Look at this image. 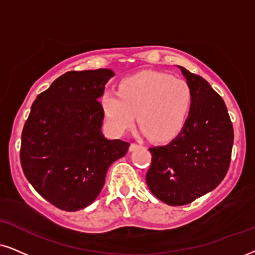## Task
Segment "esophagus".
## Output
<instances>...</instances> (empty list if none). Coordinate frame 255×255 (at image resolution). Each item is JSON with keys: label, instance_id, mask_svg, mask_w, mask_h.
<instances>
[{"label": "esophagus", "instance_id": "34e87169", "mask_svg": "<svg viewBox=\"0 0 255 255\" xmlns=\"http://www.w3.org/2000/svg\"><path fill=\"white\" fill-rule=\"evenodd\" d=\"M138 147H140V144H137V143H130L129 151H133V150H135V149H136V148H138Z\"/></svg>", "mask_w": 255, "mask_h": 255}]
</instances>
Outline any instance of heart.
I'll use <instances>...</instances> for the list:
<instances>
[{
    "label": "heart",
    "mask_w": 255,
    "mask_h": 255,
    "mask_svg": "<svg viewBox=\"0 0 255 255\" xmlns=\"http://www.w3.org/2000/svg\"><path fill=\"white\" fill-rule=\"evenodd\" d=\"M191 106L187 82L151 70L126 77L118 93L107 90L101 96L106 126L112 134L129 130L136 115L142 133L156 142L172 140L181 131Z\"/></svg>",
    "instance_id": "1"
}]
</instances>
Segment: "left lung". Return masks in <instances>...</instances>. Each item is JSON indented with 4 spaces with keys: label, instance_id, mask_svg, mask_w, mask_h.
Returning <instances> with one entry per match:
<instances>
[{
    "label": "left lung",
    "instance_id": "8db88e82",
    "mask_svg": "<svg viewBox=\"0 0 255 255\" xmlns=\"http://www.w3.org/2000/svg\"><path fill=\"white\" fill-rule=\"evenodd\" d=\"M192 92V106L178 136L150 147L146 175L150 192L169 206L191 204L213 191L230 167L234 133L224 100L204 77L178 66Z\"/></svg>",
    "mask_w": 255,
    "mask_h": 255
}]
</instances>
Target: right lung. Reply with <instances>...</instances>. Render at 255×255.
Wrapping results in <instances>:
<instances>
[{
  "label": "right lung",
  "mask_w": 255,
  "mask_h": 255,
  "mask_svg": "<svg viewBox=\"0 0 255 255\" xmlns=\"http://www.w3.org/2000/svg\"><path fill=\"white\" fill-rule=\"evenodd\" d=\"M112 69L68 72L37 95L25 121L20 159L35 191L55 207L75 212L92 204L114 161L129 143L108 140L98 100Z\"/></svg>",
  "instance_id": "right-lung-1"
}]
</instances>
